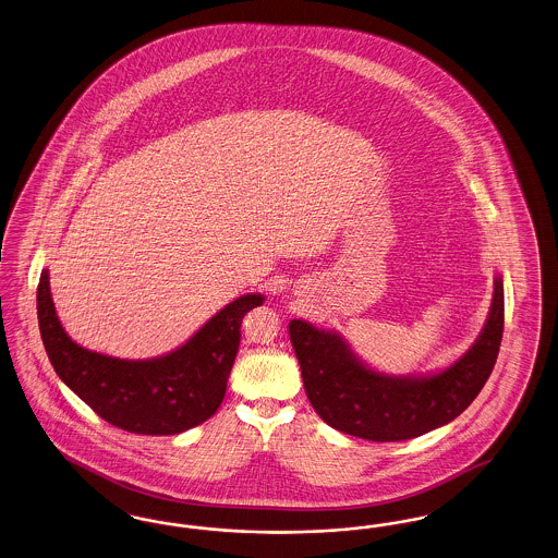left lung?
I'll use <instances>...</instances> for the list:
<instances>
[{
	"label": "left lung",
	"mask_w": 558,
	"mask_h": 558,
	"mask_svg": "<svg viewBox=\"0 0 558 558\" xmlns=\"http://www.w3.org/2000/svg\"><path fill=\"white\" fill-rule=\"evenodd\" d=\"M505 326L502 278L494 280L490 313L468 353L432 376H386L363 365L349 342L303 319L290 342L315 413L338 432L372 442L417 438L459 417L490 378Z\"/></svg>",
	"instance_id": "1"
}]
</instances>
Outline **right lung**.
Wrapping results in <instances>:
<instances>
[{"instance_id": "right-lung-1", "label": "right lung", "mask_w": 558, "mask_h": 558, "mask_svg": "<svg viewBox=\"0 0 558 558\" xmlns=\"http://www.w3.org/2000/svg\"><path fill=\"white\" fill-rule=\"evenodd\" d=\"M262 303V294H243L177 351L131 361L87 351L66 335L51 301L47 269L37 289L39 330L56 374L101 420L145 436L180 434L218 411L239 353L241 322Z\"/></svg>"}]
</instances>
